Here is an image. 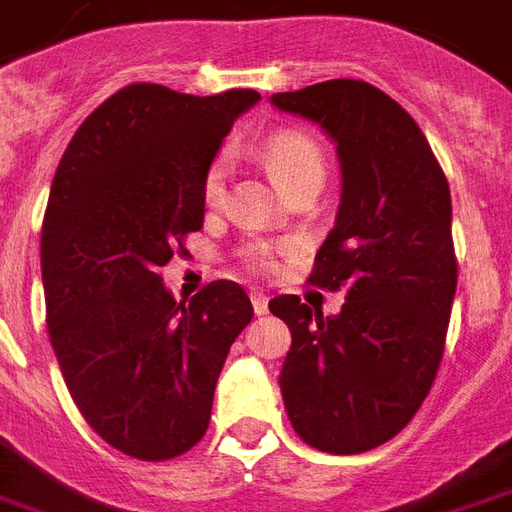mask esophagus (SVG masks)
<instances>
[{
    "instance_id": "esophagus-1",
    "label": "esophagus",
    "mask_w": 512,
    "mask_h": 512,
    "mask_svg": "<svg viewBox=\"0 0 512 512\" xmlns=\"http://www.w3.org/2000/svg\"><path fill=\"white\" fill-rule=\"evenodd\" d=\"M251 305H253V313L256 315H267V294H261V291H251Z\"/></svg>"
}]
</instances>
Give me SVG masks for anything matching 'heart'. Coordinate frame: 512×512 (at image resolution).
I'll return each instance as SVG.
<instances>
[{
    "label": "heart",
    "mask_w": 512,
    "mask_h": 512,
    "mask_svg": "<svg viewBox=\"0 0 512 512\" xmlns=\"http://www.w3.org/2000/svg\"><path fill=\"white\" fill-rule=\"evenodd\" d=\"M259 156L264 167L270 172L275 183L283 188V194H291L302 186H321L326 178V156L318 148V142L305 132L297 129H280L272 132L267 140L261 142ZM226 180H229V159L224 153L210 161V167L202 180V199L207 207H221L226 199ZM288 245L272 248L267 242H256L245 248V261L253 270H272L275 267V253L286 251Z\"/></svg>",
    "instance_id": "heart-1"
}]
</instances>
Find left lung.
Returning a JSON list of instances; mask_svg holds the SVG:
<instances>
[{
    "instance_id": "1",
    "label": "left lung",
    "mask_w": 512,
    "mask_h": 512,
    "mask_svg": "<svg viewBox=\"0 0 512 512\" xmlns=\"http://www.w3.org/2000/svg\"><path fill=\"white\" fill-rule=\"evenodd\" d=\"M337 142L343 199L307 283L345 291L337 315L270 302L291 329L280 391L307 445L351 456L388 443L424 405L445 351L459 264L451 191L424 132L380 88L326 80L272 96Z\"/></svg>"
}]
</instances>
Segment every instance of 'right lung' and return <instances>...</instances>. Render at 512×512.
<instances>
[{
  "label": "right lung",
  "mask_w": 512,
  "mask_h": 512,
  "mask_svg": "<svg viewBox=\"0 0 512 512\" xmlns=\"http://www.w3.org/2000/svg\"><path fill=\"white\" fill-rule=\"evenodd\" d=\"M251 88L115 91L61 156L42 221L45 321L75 405L107 445L167 461L205 437L253 305L234 280L175 302L161 267L202 229V180Z\"/></svg>",
  "instance_id": "1"
}]
</instances>
